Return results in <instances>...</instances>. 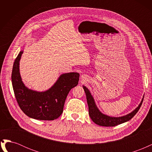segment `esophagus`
<instances>
[{"instance_id": "esophagus-1", "label": "esophagus", "mask_w": 152, "mask_h": 152, "mask_svg": "<svg viewBox=\"0 0 152 152\" xmlns=\"http://www.w3.org/2000/svg\"><path fill=\"white\" fill-rule=\"evenodd\" d=\"M87 75H82V76H81V79L82 80H87Z\"/></svg>"}]
</instances>
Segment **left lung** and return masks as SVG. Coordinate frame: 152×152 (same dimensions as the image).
I'll return each instance as SVG.
<instances>
[{"mask_svg": "<svg viewBox=\"0 0 152 152\" xmlns=\"http://www.w3.org/2000/svg\"><path fill=\"white\" fill-rule=\"evenodd\" d=\"M83 89L86 95L87 102L89 107V116L92 121H93L96 124H97V125H99L100 126L113 127L119 125V124H121L122 123L126 122L131 120V119L136 114V113L138 112L144 98L143 96L140 104L131 113L121 117H111L103 113L102 112H100V110L96 104L94 99L93 98V96H92L90 91L84 86H83Z\"/></svg>", "mask_w": 152, "mask_h": 152, "instance_id": "left-lung-1", "label": "left lung"}]
</instances>
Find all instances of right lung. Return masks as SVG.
I'll return each mask as SVG.
<instances>
[{"instance_id":"obj_1","label":"right lung","mask_w":152,"mask_h":152,"mask_svg":"<svg viewBox=\"0 0 152 152\" xmlns=\"http://www.w3.org/2000/svg\"><path fill=\"white\" fill-rule=\"evenodd\" d=\"M23 49L15 59L11 75L17 102L28 117L40 121H53L62 114L68 93L79 83V73H63L53 86L45 91L29 89L23 82L20 72V61Z\"/></svg>"}]
</instances>
